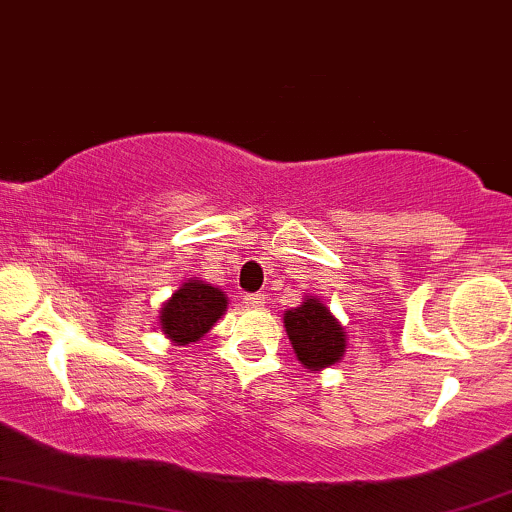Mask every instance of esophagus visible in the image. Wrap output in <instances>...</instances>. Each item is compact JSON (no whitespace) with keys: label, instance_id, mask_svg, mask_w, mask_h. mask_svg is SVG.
Wrapping results in <instances>:
<instances>
[{"label":"esophagus","instance_id":"esophagus-1","mask_svg":"<svg viewBox=\"0 0 512 512\" xmlns=\"http://www.w3.org/2000/svg\"><path fill=\"white\" fill-rule=\"evenodd\" d=\"M246 304H248V306H253V308L264 306V304H266V294H262V292H257V294H248V297H246Z\"/></svg>","mask_w":512,"mask_h":512}]
</instances>
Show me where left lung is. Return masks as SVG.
I'll use <instances>...</instances> for the list:
<instances>
[{
    "mask_svg": "<svg viewBox=\"0 0 512 512\" xmlns=\"http://www.w3.org/2000/svg\"><path fill=\"white\" fill-rule=\"evenodd\" d=\"M285 329L306 369H325L343 357L345 331L318 299H306L299 308L285 311Z\"/></svg>",
    "mask_w": 512,
    "mask_h": 512,
    "instance_id": "8db88e82",
    "label": "left lung"
}]
</instances>
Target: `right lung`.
Returning a JSON list of instances; mask_svg holds the SVG:
<instances>
[{"mask_svg": "<svg viewBox=\"0 0 512 512\" xmlns=\"http://www.w3.org/2000/svg\"><path fill=\"white\" fill-rule=\"evenodd\" d=\"M227 308V297L218 287L190 280L176 290L162 308V331L176 343H194L211 329Z\"/></svg>", "mask_w": 512, "mask_h": 512, "instance_id": "1", "label": "right lung"}]
</instances>
